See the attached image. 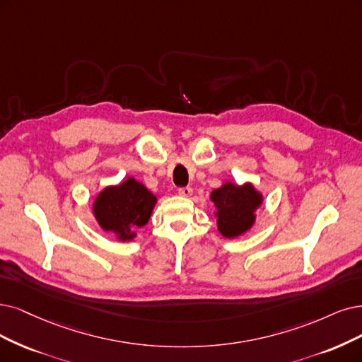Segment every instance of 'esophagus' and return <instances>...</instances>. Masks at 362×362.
Instances as JSON below:
<instances>
[{
	"label": "esophagus",
	"mask_w": 362,
	"mask_h": 362,
	"mask_svg": "<svg viewBox=\"0 0 362 362\" xmlns=\"http://www.w3.org/2000/svg\"><path fill=\"white\" fill-rule=\"evenodd\" d=\"M179 195H180V197H185V198L191 197V195H192V188H189V186H186V188H180V189H179Z\"/></svg>",
	"instance_id": "esophagus-1"
}]
</instances>
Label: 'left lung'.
Returning a JSON list of instances; mask_svg holds the SVG:
<instances>
[{
    "label": "left lung",
    "instance_id": "left-lung-1",
    "mask_svg": "<svg viewBox=\"0 0 362 362\" xmlns=\"http://www.w3.org/2000/svg\"><path fill=\"white\" fill-rule=\"evenodd\" d=\"M215 204L218 231L225 238H235L246 234L257 221V211L264 204V195L252 182L237 185L225 182L221 188L210 192Z\"/></svg>",
    "mask_w": 362,
    "mask_h": 362
}]
</instances>
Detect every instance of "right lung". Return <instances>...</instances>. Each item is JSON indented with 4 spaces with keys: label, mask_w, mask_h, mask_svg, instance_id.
<instances>
[{
    "label": "right lung",
    "mask_w": 362,
    "mask_h": 362,
    "mask_svg": "<svg viewBox=\"0 0 362 362\" xmlns=\"http://www.w3.org/2000/svg\"><path fill=\"white\" fill-rule=\"evenodd\" d=\"M158 198L134 177L105 186L92 203V215L103 231L119 242H131L136 230L149 222Z\"/></svg>",
    "instance_id": "obj_1"
}]
</instances>
